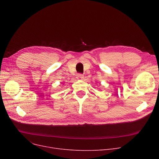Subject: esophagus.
Segmentation results:
<instances>
[{"label":"esophagus","mask_w":159,"mask_h":159,"mask_svg":"<svg viewBox=\"0 0 159 159\" xmlns=\"http://www.w3.org/2000/svg\"><path fill=\"white\" fill-rule=\"evenodd\" d=\"M77 79L78 80H82L83 79H84V75H82V74H78L77 75Z\"/></svg>","instance_id":"34e87169"}]
</instances>
